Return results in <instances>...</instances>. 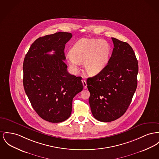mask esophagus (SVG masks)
Here are the masks:
<instances>
[{
	"instance_id": "obj_1",
	"label": "esophagus",
	"mask_w": 159,
	"mask_h": 159,
	"mask_svg": "<svg viewBox=\"0 0 159 159\" xmlns=\"http://www.w3.org/2000/svg\"><path fill=\"white\" fill-rule=\"evenodd\" d=\"M82 84H83V86H84V89H86V87H87V84H86V82L85 80H82Z\"/></svg>"
}]
</instances>
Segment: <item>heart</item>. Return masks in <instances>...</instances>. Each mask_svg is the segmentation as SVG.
I'll return each instance as SVG.
<instances>
[{"label":"heart","instance_id":"1","mask_svg":"<svg viewBox=\"0 0 159 159\" xmlns=\"http://www.w3.org/2000/svg\"><path fill=\"white\" fill-rule=\"evenodd\" d=\"M110 53L111 46L106 40L84 38L77 41L70 50L68 62L75 70L79 64L84 63L86 73L95 75L106 66Z\"/></svg>","mask_w":159,"mask_h":159}]
</instances>
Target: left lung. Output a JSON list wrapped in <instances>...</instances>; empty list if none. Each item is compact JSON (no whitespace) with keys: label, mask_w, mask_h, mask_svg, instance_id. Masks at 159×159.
<instances>
[{"label":"left lung","mask_w":159,"mask_h":159,"mask_svg":"<svg viewBox=\"0 0 159 159\" xmlns=\"http://www.w3.org/2000/svg\"><path fill=\"white\" fill-rule=\"evenodd\" d=\"M114 48L107 66L88 78L89 105L98 121L111 122L122 116L136 91L138 62L130 46L112 38Z\"/></svg>","instance_id":"obj_1"}]
</instances>
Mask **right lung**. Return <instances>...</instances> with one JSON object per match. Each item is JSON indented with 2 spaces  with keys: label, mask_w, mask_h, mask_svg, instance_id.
Segmentation results:
<instances>
[{
  "label": "right lung",
  "mask_w": 159,
  "mask_h": 159,
  "mask_svg": "<svg viewBox=\"0 0 159 159\" xmlns=\"http://www.w3.org/2000/svg\"><path fill=\"white\" fill-rule=\"evenodd\" d=\"M72 34L59 32L38 38L26 55L23 86L31 105L47 121H64L71 115L73 98L82 91L81 77L70 75L64 62V48ZM52 50L53 55L48 53Z\"/></svg>",
  "instance_id": "right-lung-1"
}]
</instances>
